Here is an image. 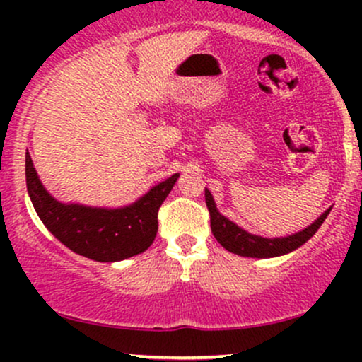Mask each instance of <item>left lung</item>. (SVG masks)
I'll use <instances>...</instances> for the list:
<instances>
[{"instance_id":"8db88e82","label":"left lung","mask_w":362,"mask_h":362,"mask_svg":"<svg viewBox=\"0 0 362 362\" xmlns=\"http://www.w3.org/2000/svg\"><path fill=\"white\" fill-rule=\"evenodd\" d=\"M206 204L211 216V230H213L214 238L223 245V248H226L231 253H236V255L253 257V259H271V257L286 255V253L296 250L317 233L318 228L322 226V223L325 221L328 213H330V209H327L318 219H315V223H311L308 228L294 235L282 236V238H264V236L248 233V231L242 230L238 224L224 218L216 207L213 195L207 189Z\"/></svg>"}]
</instances>
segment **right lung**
Masks as SVG:
<instances>
[{"label": "right lung", "instance_id": "add662e5", "mask_svg": "<svg viewBox=\"0 0 362 362\" xmlns=\"http://www.w3.org/2000/svg\"><path fill=\"white\" fill-rule=\"evenodd\" d=\"M27 190L40 221L62 245L97 262H119L148 250L158 231V209L175 185L178 173L153 187L134 204L117 209L64 204L56 201L25 155Z\"/></svg>", "mask_w": 362, "mask_h": 362}]
</instances>
